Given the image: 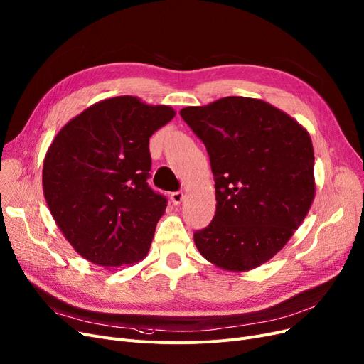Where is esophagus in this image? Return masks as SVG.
Listing matches in <instances>:
<instances>
[{
  "instance_id": "obj_1",
  "label": "esophagus",
  "mask_w": 364,
  "mask_h": 364,
  "mask_svg": "<svg viewBox=\"0 0 364 364\" xmlns=\"http://www.w3.org/2000/svg\"><path fill=\"white\" fill-rule=\"evenodd\" d=\"M184 199V193L183 192H173L171 193V200L173 205H180Z\"/></svg>"
}]
</instances>
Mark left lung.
Here are the masks:
<instances>
[{"label": "left lung", "mask_w": 364, "mask_h": 364, "mask_svg": "<svg viewBox=\"0 0 364 364\" xmlns=\"http://www.w3.org/2000/svg\"><path fill=\"white\" fill-rule=\"evenodd\" d=\"M180 114L207 147L215 178V215L195 232L196 248L225 271L256 269L289 242L314 202L311 136L257 98L226 97Z\"/></svg>", "instance_id": "8db88e82"}]
</instances>
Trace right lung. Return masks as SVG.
Masks as SVG:
<instances>
[{
  "mask_svg": "<svg viewBox=\"0 0 364 364\" xmlns=\"http://www.w3.org/2000/svg\"><path fill=\"white\" fill-rule=\"evenodd\" d=\"M176 116L131 95L90 105L62 128L43 162L56 226L83 259L117 271L143 260L166 198L147 184L150 136Z\"/></svg>",
  "mask_w": 364,
  "mask_h": 364,
  "instance_id": "add662e5",
  "label": "right lung"
}]
</instances>
